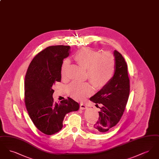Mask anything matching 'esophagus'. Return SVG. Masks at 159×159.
<instances>
[{"label":"esophagus","mask_w":159,"mask_h":159,"mask_svg":"<svg viewBox=\"0 0 159 159\" xmlns=\"http://www.w3.org/2000/svg\"><path fill=\"white\" fill-rule=\"evenodd\" d=\"M80 108L81 110H85V109L87 108V106H86L85 104L82 103V104H80Z\"/></svg>","instance_id":"esophagus-1"}]
</instances>
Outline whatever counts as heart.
Wrapping results in <instances>:
<instances>
[{"mask_svg": "<svg viewBox=\"0 0 159 159\" xmlns=\"http://www.w3.org/2000/svg\"><path fill=\"white\" fill-rule=\"evenodd\" d=\"M74 59L79 66L86 69L88 79L96 88L104 86L113 76L115 60L110 52L99 53L90 48H83L75 53ZM69 63V60H66L61 66V76L64 79L68 77ZM68 90L74 98L82 99L93 89L89 83L73 82L69 85Z\"/></svg>", "mask_w": 159, "mask_h": 159, "instance_id": "obj_1", "label": "heart"}]
</instances>
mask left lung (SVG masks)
Masks as SVG:
<instances>
[{
	"label": "left lung",
	"instance_id": "8db88e82",
	"mask_svg": "<svg viewBox=\"0 0 159 159\" xmlns=\"http://www.w3.org/2000/svg\"><path fill=\"white\" fill-rule=\"evenodd\" d=\"M115 70L108 83L90 98L95 106L101 104L99 120L92 129L99 134H104L116 126L121 119L129 98L130 83L128 66L124 58L114 50Z\"/></svg>",
	"mask_w": 159,
	"mask_h": 159
}]
</instances>
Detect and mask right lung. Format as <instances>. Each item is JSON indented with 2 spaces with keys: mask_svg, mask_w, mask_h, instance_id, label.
Listing matches in <instances>:
<instances>
[{
  "mask_svg": "<svg viewBox=\"0 0 159 159\" xmlns=\"http://www.w3.org/2000/svg\"><path fill=\"white\" fill-rule=\"evenodd\" d=\"M70 46H49L31 61L25 77V104L36 127L46 135H51L63 127L66 114L77 111L78 102L68 97L60 104L53 102L55 82H61L62 61L68 57Z\"/></svg>",
  "mask_w": 159,
  "mask_h": 159,
  "instance_id": "obj_1",
  "label": "right lung"
}]
</instances>
